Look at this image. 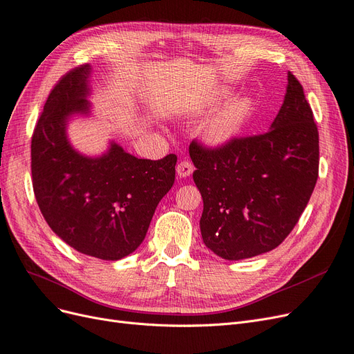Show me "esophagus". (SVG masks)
Masks as SVG:
<instances>
[{"label":"esophagus","instance_id":"esophagus-1","mask_svg":"<svg viewBox=\"0 0 354 354\" xmlns=\"http://www.w3.org/2000/svg\"><path fill=\"white\" fill-rule=\"evenodd\" d=\"M192 172H194V166H192L191 162L182 160V162L178 163V166H176V174H178L179 178H187V176H189Z\"/></svg>","mask_w":354,"mask_h":354}]
</instances>
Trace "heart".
<instances>
[{
  "label": "heart",
  "mask_w": 354,
  "mask_h": 354,
  "mask_svg": "<svg viewBox=\"0 0 354 354\" xmlns=\"http://www.w3.org/2000/svg\"><path fill=\"white\" fill-rule=\"evenodd\" d=\"M226 99H229V93L223 91L210 102V108L214 109L220 106ZM254 108V100L250 96H243L230 102L205 128L204 136L207 142L214 147H221L232 142L234 138H238L248 122L251 121Z\"/></svg>",
  "instance_id": "1"
}]
</instances>
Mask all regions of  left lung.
Instances as JSON below:
<instances>
[{
	"instance_id": "obj_1",
	"label": "left lung",
	"mask_w": 354,
	"mask_h": 354,
	"mask_svg": "<svg viewBox=\"0 0 354 354\" xmlns=\"http://www.w3.org/2000/svg\"><path fill=\"white\" fill-rule=\"evenodd\" d=\"M194 182L204 208L201 236L216 255L239 261L277 248L299 221L318 179L319 136L297 78L287 73L268 133L207 149L192 141Z\"/></svg>"
}]
</instances>
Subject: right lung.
I'll use <instances>...</instances> for the list:
<instances>
[{
  "mask_svg": "<svg viewBox=\"0 0 354 354\" xmlns=\"http://www.w3.org/2000/svg\"><path fill=\"white\" fill-rule=\"evenodd\" d=\"M90 65L50 90L32 136V182L46 223L75 251L106 261L134 252L159 201L172 188L178 157L138 159L116 142L88 157L73 149L67 124L88 115Z\"/></svg>",
  "mask_w": 354,
  "mask_h": 354,
  "instance_id": "1",
  "label": "right lung"
}]
</instances>
